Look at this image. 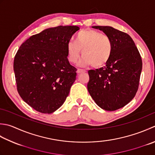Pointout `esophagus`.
Listing matches in <instances>:
<instances>
[{
    "mask_svg": "<svg viewBox=\"0 0 155 155\" xmlns=\"http://www.w3.org/2000/svg\"><path fill=\"white\" fill-rule=\"evenodd\" d=\"M85 72V71H84V70H83V69L78 68V70H77V73H78V74L82 73V72Z\"/></svg>",
    "mask_w": 155,
    "mask_h": 155,
    "instance_id": "1",
    "label": "esophagus"
}]
</instances>
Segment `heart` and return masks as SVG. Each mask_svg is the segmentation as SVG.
<instances>
[{"label":"heart","mask_w":155,"mask_h":155,"mask_svg":"<svg viewBox=\"0 0 155 155\" xmlns=\"http://www.w3.org/2000/svg\"><path fill=\"white\" fill-rule=\"evenodd\" d=\"M113 50V42L108 35L90 29L78 32L74 41H70L66 45L70 62H77L82 50L83 57L79 62L80 65L91 64L94 68L102 67L110 61Z\"/></svg>","instance_id":"b5f03b06"}]
</instances>
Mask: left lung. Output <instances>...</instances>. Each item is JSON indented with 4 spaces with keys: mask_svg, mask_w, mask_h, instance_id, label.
<instances>
[{
    "mask_svg": "<svg viewBox=\"0 0 155 155\" xmlns=\"http://www.w3.org/2000/svg\"><path fill=\"white\" fill-rule=\"evenodd\" d=\"M110 37L114 45L111 58L104 67L88 71L89 93L99 107L115 111L131 101L137 92L142 61L133 39L110 26H93Z\"/></svg>",
    "mask_w": 155,
    "mask_h": 155,
    "instance_id": "left-lung-1",
    "label": "left lung"
}]
</instances>
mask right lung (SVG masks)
<instances>
[{
    "instance_id": "add662e5",
    "label": "right lung",
    "mask_w": 155,
    "mask_h": 155,
    "mask_svg": "<svg viewBox=\"0 0 155 155\" xmlns=\"http://www.w3.org/2000/svg\"><path fill=\"white\" fill-rule=\"evenodd\" d=\"M77 26H58L31 36L21 45L13 68L17 91L30 107L51 114L64 103L76 80L66 45Z\"/></svg>"
}]
</instances>
